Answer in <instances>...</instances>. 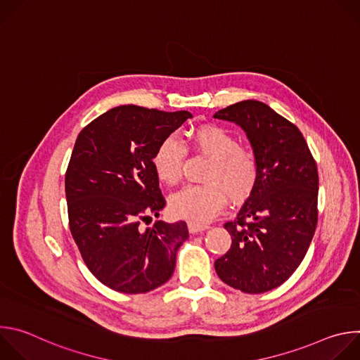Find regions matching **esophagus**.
Masks as SVG:
<instances>
[{"label": "esophagus", "mask_w": 360, "mask_h": 360, "mask_svg": "<svg viewBox=\"0 0 360 360\" xmlns=\"http://www.w3.org/2000/svg\"><path fill=\"white\" fill-rule=\"evenodd\" d=\"M210 226L208 225H203V224H199V222H192L189 221L188 222V229L191 233H198V232H202L205 229H208Z\"/></svg>", "instance_id": "esophagus-1"}]
</instances>
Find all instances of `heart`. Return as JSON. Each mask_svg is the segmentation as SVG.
Masks as SVG:
<instances>
[{"label": "heart", "instance_id": "heart-1", "mask_svg": "<svg viewBox=\"0 0 360 360\" xmlns=\"http://www.w3.org/2000/svg\"><path fill=\"white\" fill-rule=\"evenodd\" d=\"M196 152L211 160L203 174V185H188L171 196L172 212L192 222H208L225 207L226 193L232 202L243 200L258 178L255 152L239 145L231 131L218 125H203L191 134ZM186 148L175 135L164 138L152 155V168L164 184H176L182 175Z\"/></svg>", "mask_w": 360, "mask_h": 360}]
</instances>
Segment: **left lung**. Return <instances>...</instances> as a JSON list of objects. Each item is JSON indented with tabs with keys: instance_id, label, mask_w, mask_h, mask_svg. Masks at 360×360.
I'll list each match as a JSON object with an SVG mask.
<instances>
[{
	"instance_id": "8db88e82",
	"label": "left lung",
	"mask_w": 360,
	"mask_h": 360,
	"mask_svg": "<svg viewBox=\"0 0 360 360\" xmlns=\"http://www.w3.org/2000/svg\"><path fill=\"white\" fill-rule=\"evenodd\" d=\"M214 118L239 125L258 161V178L235 221L229 250L215 261L222 282L245 293L278 288L296 271L318 224V168L296 125L261 101L236 102Z\"/></svg>"
}]
</instances>
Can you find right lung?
<instances>
[{"label":"right lung","mask_w":360,"mask_h":360,"mask_svg":"<svg viewBox=\"0 0 360 360\" xmlns=\"http://www.w3.org/2000/svg\"><path fill=\"white\" fill-rule=\"evenodd\" d=\"M188 118V111L121 105L89 122L75 141L65 174L70 229L91 274L117 292L164 285L189 236L184 221L141 225L165 207L153 152Z\"/></svg>","instance_id":"add662e5"}]
</instances>
